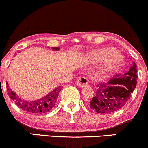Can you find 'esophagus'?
I'll return each instance as SVG.
<instances>
[{
    "mask_svg": "<svg viewBox=\"0 0 148 148\" xmlns=\"http://www.w3.org/2000/svg\"><path fill=\"white\" fill-rule=\"evenodd\" d=\"M76 84L79 87H85V86H86L88 84V80L85 76H81L76 81Z\"/></svg>",
    "mask_w": 148,
    "mask_h": 148,
    "instance_id": "1",
    "label": "esophagus"
}]
</instances>
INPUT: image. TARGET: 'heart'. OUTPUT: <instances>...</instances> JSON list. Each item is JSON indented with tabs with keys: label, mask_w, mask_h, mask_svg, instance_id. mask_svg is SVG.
Returning a JSON list of instances; mask_svg holds the SVG:
<instances>
[{
	"label": "heart",
	"mask_w": 148,
	"mask_h": 148,
	"mask_svg": "<svg viewBox=\"0 0 148 148\" xmlns=\"http://www.w3.org/2000/svg\"><path fill=\"white\" fill-rule=\"evenodd\" d=\"M115 50L112 49H100L95 53L94 58L98 61H106L108 60L110 64H115L118 63L121 60L119 56L116 55Z\"/></svg>",
	"instance_id": "b5f03b06"
}]
</instances>
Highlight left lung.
Listing matches in <instances>:
<instances>
[{"mask_svg": "<svg viewBox=\"0 0 148 148\" xmlns=\"http://www.w3.org/2000/svg\"><path fill=\"white\" fill-rule=\"evenodd\" d=\"M136 64L133 62L124 74H117L108 82L97 84L95 95L90 102L97 113L109 114L118 111L128 102L137 84Z\"/></svg>", "mask_w": 148, "mask_h": 148, "instance_id": "8db88e82", "label": "left lung"}]
</instances>
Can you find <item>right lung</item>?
Here are the masks:
<instances>
[{
  "instance_id": "add662e5",
  "label": "right lung",
  "mask_w": 148,
  "mask_h": 148,
  "mask_svg": "<svg viewBox=\"0 0 148 148\" xmlns=\"http://www.w3.org/2000/svg\"><path fill=\"white\" fill-rule=\"evenodd\" d=\"M53 49L58 50L59 49L53 48ZM6 85L7 91L11 99L22 110L31 113H35V114H43L51 110L55 106L57 102L59 92L62 89L61 86H58L57 88L53 90V91L49 93L47 96L42 97V99L33 101H28L22 100L21 98L18 97L14 92L10 89L8 82L6 83Z\"/></svg>"
}]
</instances>
